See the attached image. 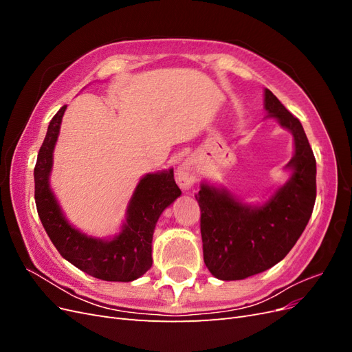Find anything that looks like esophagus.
<instances>
[{
  "mask_svg": "<svg viewBox=\"0 0 352 352\" xmlns=\"http://www.w3.org/2000/svg\"><path fill=\"white\" fill-rule=\"evenodd\" d=\"M177 184L184 190H189L195 182V168L189 162L180 164L177 168Z\"/></svg>",
  "mask_w": 352,
  "mask_h": 352,
  "instance_id": "1",
  "label": "esophagus"
}]
</instances>
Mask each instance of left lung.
Instances as JSON below:
<instances>
[{"instance_id": "left-lung-1", "label": "left lung", "mask_w": 352, "mask_h": 352, "mask_svg": "<svg viewBox=\"0 0 352 352\" xmlns=\"http://www.w3.org/2000/svg\"><path fill=\"white\" fill-rule=\"evenodd\" d=\"M269 117L294 135L292 176L263 206H247L225 188L201 184L195 195L201 210L204 263L220 280H241L273 267L301 236L316 202V158L301 122L272 91H264Z\"/></svg>"}]
</instances>
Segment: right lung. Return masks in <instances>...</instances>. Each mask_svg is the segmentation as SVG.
<instances>
[{
    "instance_id": "1",
    "label": "right lung",
    "mask_w": 352,
    "mask_h": 352,
    "mask_svg": "<svg viewBox=\"0 0 352 352\" xmlns=\"http://www.w3.org/2000/svg\"><path fill=\"white\" fill-rule=\"evenodd\" d=\"M66 109L67 105H63L51 119L34 172L35 202L42 226L61 257L79 270L107 282H132L153 265L151 242L155 223L182 194L175 182L173 168L148 173L140 180L119 235L109 241L85 235L67 221L50 188L52 153Z\"/></svg>"
}]
</instances>
